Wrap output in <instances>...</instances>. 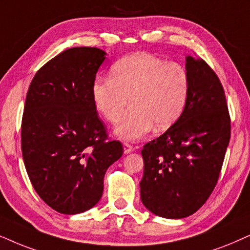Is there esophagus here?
Returning <instances> with one entry per match:
<instances>
[{
    "instance_id": "esophagus-1",
    "label": "esophagus",
    "mask_w": 250,
    "mask_h": 250,
    "mask_svg": "<svg viewBox=\"0 0 250 250\" xmlns=\"http://www.w3.org/2000/svg\"><path fill=\"white\" fill-rule=\"evenodd\" d=\"M123 151H125V154H129V153L134 151V146L128 144V143H125V144H123Z\"/></svg>"
}]
</instances>
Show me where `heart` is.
Here are the masks:
<instances>
[{
  "label": "heart",
  "mask_w": 250,
  "mask_h": 250,
  "mask_svg": "<svg viewBox=\"0 0 250 250\" xmlns=\"http://www.w3.org/2000/svg\"><path fill=\"white\" fill-rule=\"evenodd\" d=\"M189 92L188 69L179 62H167L146 52L120 59L111 76L92 83L95 107L108 122L115 123L128 101L131 107L114 129L125 141H137L154 127L165 130L179 119Z\"/></svg>",
  "instance_id": "obj_1"
}]
</instances>
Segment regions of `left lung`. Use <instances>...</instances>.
<instances>
[{
	"instance_id": "obj_1",
	"label": "left lung",
	"mask_w": 250,
	"mask_h": 250,
	"mask_svg": "<svg viewBox=\"0 0 250 250\" xmlns=\"http://www.w3.org/2000/svg\"><path fill=\"white\" fill-rule=\"evenodd\" d=\"M189 92L182 115L142 149L143 205L165 218L200 209L217 184L231 136L224 89L204 59L188 56Z\"/></svg>"
}]
</instances>
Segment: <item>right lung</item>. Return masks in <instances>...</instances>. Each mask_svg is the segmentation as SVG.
I'll return each mask as SVG.
<instances>
[{
	"mask_svg": "<svg viewBox=\"0 0 250 250\" xmlns=\"http://www.w3.org/2000/svg\"><path fill=\"white\" fill-rule=\"evenodd\" d=\"M106 52L76 46L36 72L21 121L22 159L33 188L53 210L66 215L97 205L104 176L123 146L108 141L91 86Z\"/></svg>",
	"mask_w": 250,
	"mask_h": 250,
	"instance_id": "obj_1",
	"label": "right lung"
}]
</instances>
